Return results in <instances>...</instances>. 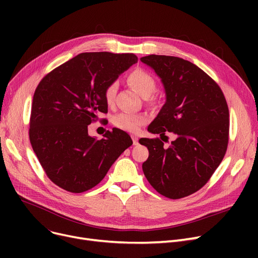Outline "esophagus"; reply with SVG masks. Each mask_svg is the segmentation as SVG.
I'll return each mask as SVG.
<instances>
[{
	"instance_id": "34e87169",
	"label": "esophagus",
	"mask_w": 258,
	"mask_h": 258,
	"mask_svg": "<svg viewBox=\"0 0 258 258\" xmlns=\"http://www.w3.org/2000/svg\"><path fill=\"white\" fill-rule=\"evenodd\" d=\"M132 139H133L134 145H137L138 144V137L137 136H132Z\"/></svg>"
}]
</instances>
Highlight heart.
<instances>
[{"label":"heart","mask_w":258,"mask_h":258,"mask_svg":"<svg viewBox=\"0 0 258 258\" xmlns=\"http://www.w3.org/2000/svg\"><path fill=\"white\" fill-rule=\"evenodd\" d=\"M127 83L131 87L139 93L142 97H148L156 90V80L154 76L143 69H135L127 76ZM118 86L116 83L108 85L104 90V100L106 104L112 105L115 101ZM146 118L143 115L134 113H120L115 116L114 124L126 132L135 133L145 123Z\"/></svg>","instance_id":"obj_1"}]
</instances>
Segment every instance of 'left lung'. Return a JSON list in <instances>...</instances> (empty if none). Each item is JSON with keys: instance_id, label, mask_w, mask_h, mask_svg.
Listing matches in <instances>:
<instances>
[{"instance_id": "obj_1", "label": "left lung", "mask_w": 258, "mask_h": 258, "mask_svg": "<svg viewBox=\"0 0 258 258\" xmlns=\"http://www.w3.org/2000/svg\"><path fill=\"white\" fill-rule=\"evenodd\" d=\"M141 61L161 78L166 95L147 131L177 136L168 147L159 138L140 139L150 152L142 169L160 195L181 199L204 186L226 154L227 101L218 84L190 61L155 54L141 57Z\"/></svg>"}]
</instances>
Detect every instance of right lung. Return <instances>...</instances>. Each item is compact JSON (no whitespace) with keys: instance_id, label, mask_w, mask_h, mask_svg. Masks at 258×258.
Here are the masks:
<instances>
[{"instance_id":"1","label":"right lung","mask_w":258,"mask_h":258,"mask_svg":"<svg viewBox=\"0 0 258 258\" xmlns=\"http://www.w3.org/2000/svg\"><path fill=\"white\" fill-rule=\"evenodd\" d=\"M138 61L133 53L86 52L55 68L33 96L29 138L48 178L67 191L96 186L118 157L133 144L130 135L113 128L98 140L88 125L107 113L105 88Z\"/></svg>"}]
</instances>
